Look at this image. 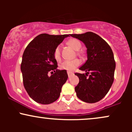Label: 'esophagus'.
<instances>
[{"label": "esophagus", "instance_id": "1", "mask_svg": "<svg viewBox=\"0 0 132 132\" xmlns=\"http://www.w3.org/2000/svg\"><path fill=\"white\" fill-rule=\"evenodd\" d=\"M72 75H73V72H71V71H68V77H69V78H70V77Z\"/></svg>", "mask_w": 132, "mask_h": 132}]
</instances>
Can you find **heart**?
Returning a JSON list of instances; mask_svg holds the SVG:
<instances>
[{
	"label": "heart",
	"instance_id": "1",
	"mask_svg": "<svg viewBox=\"0 0 132 132\" xmlns=\"http://www.w3.org/2000/svg\"><path fill=\"white\" fill-rule=\"evenodd\" d=\"M67 44L69 46H71L72 49L76 51H79L81 48V43L78 40L75 38H72L69 40L67 42ZM78 54L79 53H78ZM53 56L56 61H60L61 59V46L58 45L55 48L53 52ZM81 64V61L78 59H75L69 61H64L60 64V68L63 70H66L71 71L74 70L76 68Z\"/></svg>",
	"mask_w": 132,
	"mask_h": 132
}]
</instances>
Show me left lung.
<instances>
[{"instance_id":"1","label":"left lung","mask_w":132,"mask_h":132,"mask_svg":"<svg viewBox=\"0 0 132 132\" xmlns=\"http://www.w3.org/2000/svg\"><path fill=\"white\" fill-rule=\"evenodd\" d=\"M70 35L82 42L87 48V60L79 68L86 71V75L75 73L79 79L75 87L76 95L85 102H98L105 96L114 79L116 62L112 50L104 39L93 32Z\"/></svg>"}]
</instances>
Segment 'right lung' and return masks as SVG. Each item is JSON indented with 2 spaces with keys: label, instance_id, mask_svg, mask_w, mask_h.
Segmentation results:
<instances>
[{
  "label": "right lung",
  "instance_id": "right-lung-1",
  "mask_svg": "<svg viewBox=\"0 0 132 132\" xmlns=\"http://www.w3.org/2000/svg\"><path fill=\"white\" fill-rule=\"evenodd\" d=\"M68 37L69 35L42 33L35 38L24 51L20 66L23 85L30 97L39 104H50L56 101L67 81L66 70L57 69L53 52Z\"/></svg>",
  "mask_w": 132,
  "mask_h": 132
}]
</instances>
